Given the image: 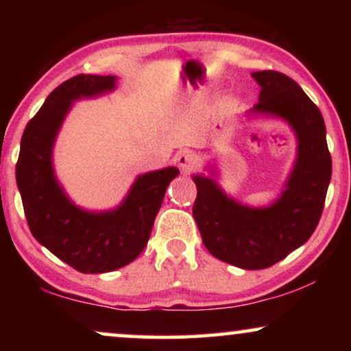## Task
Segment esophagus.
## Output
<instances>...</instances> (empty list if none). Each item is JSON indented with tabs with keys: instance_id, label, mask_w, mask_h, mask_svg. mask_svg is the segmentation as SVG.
<instances>
[{
	"instance_id": "obj_1",
	"label": "esophagus",
	"mask_w": 351,
	"mask_h": 351,
	"mask_svg": "<svg viewBox=\"0 0 351 351\" xmlns=\"http://www.w3.org/2000/svg\"><path fill=\"white\" fill-rule=\"evenodd\" d=\"M177 165H179L180 171L184 172V174H191L196 167V160L191 153L182 152L180 155H177Z\"/></svg>"
}]
</instances>
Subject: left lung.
I'll return each mask as SVG.
<instances>
[{"mask_svg": "<svg viewBox=\"0 0 351 351\" xmlns=\"http://www.w3.org/2000/svg\"><path fill=\"white\" fill-rule=\"evenodd\" d=\"M261 84L256 113L285 118L299 138L294 171L280 199L270 208L252 209L227 198L213 179L195 176L193 217L204 246L219 261L244 270L275 265L300 247L315 232L323 214L332 161L319 108L285 73H252Z\"/></svg>", "mask_w": 351, "mask_h": 351, "instance_id": "left-lung-1", "label": "left lung"}]
</instances>
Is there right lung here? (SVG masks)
<instances>
[{"instance_id": "add662e5", "label": "right lung", "mask_w": 351, "mask_h": 351, "mask_svg": "<svg viewBox=\"0 0 351 351\" xmlns=\"http://www.w3.org/2000/svg\"><path fill=\"white\" fill-rule=\"evenodd\" d=\"M114 88V76L76 75L47 95L28 121L16 165L28 228L38 243L81 273H105L131 263L147 246L153 222L177 167L148 172L136 180L117 210L93 214L66 198L52 172L51 152L71 100Z\"/></svg>"}]
</instances>
